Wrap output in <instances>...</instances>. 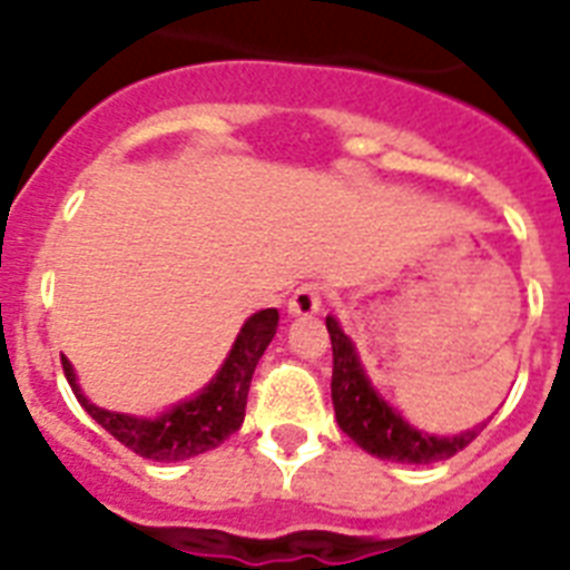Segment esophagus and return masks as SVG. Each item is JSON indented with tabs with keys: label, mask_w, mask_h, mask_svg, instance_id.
Wrapping results in <instances>:
<instances>
[{
	"label": "esophagus",
	"mask_w": 570,
	"mask_h": 570,
	"mask_svg": "<svg viewBox=\"0 0 570 570\" xmlns=\"http://www.w3.org/2000/svg\"><path fill=\"white\" fill-rule=\"evenodd\" d=\"M322 311V286L307 281L293 293L289 298V313L293 316H313V313Z\"/></svg>",
	"instance_id": "obj_1"
}]
</instances>
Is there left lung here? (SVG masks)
<instances>
[{
    "label": "left lung",
    "instance_id": "1",
    "mask_svg": "<svg viewBox=\"0 0 570 570\" xmlns=\"http://www.w3.org/2000/svg\"><path fill=\"white\" fill-rule=\"evenodd\" d=\"M334 352V375H331V399L340 429L352 441L381 461H402V464H429V461L452 459L455 452L468 446L482 425L473 432L455 438H432L407 425L384 399L370 387L361 361L355 355L352 340L340 331L337 320H325Z\"/></svg>",
    "mask_w": 570,
    "mask_h": 570
}]
</instances>
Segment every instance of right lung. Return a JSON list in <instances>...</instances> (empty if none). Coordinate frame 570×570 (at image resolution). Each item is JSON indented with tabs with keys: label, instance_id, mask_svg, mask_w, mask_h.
Segmentation results:
<instances>
[{
	"label": "right lung",
	"instance_id": "add662e5",
	"mask_svg": "<svg viewBox=\"0 0 570 570\" xmlns=\"http://www.w3.org/2000/svg\"><path fill=\"white\" fill-rule=\"evenodd\" d=\"M277 331V311L254 313L245 325H242L239 337L233 343L230 357L224 361L222 373L215 375L209 387L195 396L191 402L165 411L156 420H138V416L115 414L106 407L91 405L82 396V390L76 384L73 366L61 361L65 375L73 387L76 399L82 407L106 429V432L120 441L127 450H132L141 459L150 461H183L191 455H200L206 450L222 446L233 432H239L242 420H245V405H248V387L257 370V361L263 357L266 346L272 343Z\"/></svg>",
	"mask_w": 570,
	"mask_h": 570
}]
</instances>
